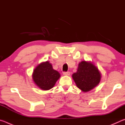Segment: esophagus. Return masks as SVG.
I'll return each mask as SVG.
<instances>
[{
    "label": "esophagus",
    "mask_w": 125,
    "mask_h": 125,
    "mask_svg": "<svg viewBox=\"0 0 125 125\" xmlns=\"http://www.w3.org/2000/svg\"><path fill=\"white\" fill-rule=\"evenodd\" d=\"M71 73L69 72H63V75H67V76H68L70 75Z\"/></svg>",
    "instance_id": "esophagus-1"
}]
</instances>
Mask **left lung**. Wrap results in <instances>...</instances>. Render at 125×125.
Listing matches in <instances>:
<instances>
[{
  "label": "left lung",
  "mask_w": 125,
  "mask_h": 125,
  "mask_svg": "<svg viewBox=\"0 0 125 125\" xmlns=\"http://www.w3.org/2000/svg\"><path fill=\"white\" fill-rule=\"evenodd\" d=\"M72 78L77 87L86 93L99 84L101 73L92 62L83 61L78 64L77 71L72 74Z\"/></svg>",
  "instance_id": "left-lung-1"
}]
</instances>
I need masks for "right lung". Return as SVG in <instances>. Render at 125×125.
<instances>
[{
    "label": "right lung",
    "mask_w": 125,
    "mask_h": 125,
    "mask_svg": "<svg viewBox=\"0 0 125 125\" xmlns=\"http://www.w3.org/2000/svg\"><path fill=\"white\" fill-rule=\"evenodd\" d=\"M60 77V73L53 68L52 64L48 61L37 65L32 74L33 83L42 90L52 89Z\"/></svg>",
    "instance_id": "obj_1"
}]
</instances>
